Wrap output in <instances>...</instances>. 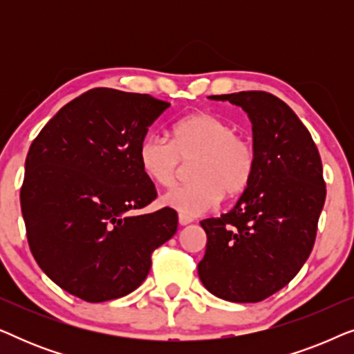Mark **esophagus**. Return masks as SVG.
I'll list each match as a JSON object with an SVG mask.
<instances>
[{"label": "esophagus", "mask_w": 354, "mask_h": 354, "mask_svg": "<svg viewBox=\"0 0 354 354\" xmlns=\"http://www.w3.org/2000/svg\"><path fill=\"white\" fill-rule=\"evenodd\" d=\"M192 222H193L192 217L178 214V224H180V225H188V224H192Z\"/></svg>", "instance_id": "1"}]
</instances>
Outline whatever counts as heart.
<instances>
[{"label":"heart","mask_w":354,"mask_h":354,"mask_svg":"<svg viewBox=\"0 0 354 354\" xmlns=\"http://www.w3.org/2000/svg\"><path fill=\"white\" fill-rule=\"evenodd\" d=\"M195 161L192 183L164 193L161 203L183 216H200L250 190L258 171V151L236 127L214 113H195L174 124L172 142L147 135L138 147L142 172L159 187H172L183 164Z\"/></svg>","instance_id":"1"}]
</instances>
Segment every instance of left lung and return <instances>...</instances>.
<instances>
[{
    "label": "left lung",
    "instance_id": "obj_1",
    "mask_svg": "<svg viewBox=\"0 0 354 354\" xmlns=\"http://www.w3.org/2000/svg\"><path fill=\"white\" fill-rule=\"evenodd\" d=\"M248 114L258 171L250 190L206 232L198 275L217 298L258 303L283 288L311 254L326 201L322 162L311 133L277 96L240 91L209 96Z\"/></svg>",
    "mask_w": 354,
    "mask_h": 354
}]
</instances>
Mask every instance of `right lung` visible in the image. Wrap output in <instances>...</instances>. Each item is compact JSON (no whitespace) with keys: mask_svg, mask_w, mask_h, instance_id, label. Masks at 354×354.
<instances>
[{"mask_svg":"<svg viewBox=\"0 0 354 354\" xmlns=\"http://www.w3.org/2000/svg\"><path fill=\"white\" fill-rule=\"evenodd\" d=\"M169 106L93 88L61 108L30 145L21 188L28 246L67 293L88 303L125 297L177 232L171 207L137 212L156 198L140 169V142Z\"/></svg>","mask_w":354,"mask_h":354,"instance_id":"1","label":"right lung"}]
</instances>
